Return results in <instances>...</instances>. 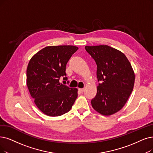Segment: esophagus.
Returning <instances> with one entry per match:
<instances>
[{
	"label": "esophagus",
	"mask_w": 153,
	"mask_h": 153,
	"mask_svg": "<svg viewBox=\"0 0 153 153\" xmlns=\"http://www.w3.org/2000/svg\"><path fill=\"white\" fill-rule=\"evenodd\" d=\"M79 90H80V92L83 93V91H84V90H85V89H84V88H79Z\"/></svg>",
	"instance_id": "obj_1"
}]
</instances>
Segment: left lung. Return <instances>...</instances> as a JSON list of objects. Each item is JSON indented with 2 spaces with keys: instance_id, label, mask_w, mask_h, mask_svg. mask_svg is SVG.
<instances>
[{
  "instance_id": "1",
  "label": "left lung",
  "mask_w": 153,
  "mask_h": 153,
  "mask_svg": "<svg viewBox=\"0 0 153 153\" xmlns=\"http://www.w3.org/2000/svg\"><path fill=\"white\" fill-rule=\"evenodd\" d=\"M97 66V76L100 82L97 93L91 100L95 111L104 115L119 111L132 93L135 75L125 54L107 45L85 46Z\"/></svg>"
}]
</instances>
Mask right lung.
Listing matches in <instances>:
<instances>
[{
    "instance_id": "right-lung-1",
    "label": "right lung",
    "mask_w": 153,
    "mask_h": 153,
    "mask_svg": "<svg viewBox=\"0 0 153 153\" xmlns=\"http://www.w3.org/2000/svg\"><path fill=\"white\" fill-rule=\"evenodd\" d=\"M78 48L53 46L42 49L29 61L27 86L34 103L45 114L56 117L70 111L78 97V90L59 83L66 76V66Z\"/></svg>"
}]
</instances>
